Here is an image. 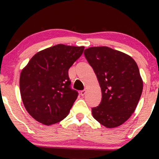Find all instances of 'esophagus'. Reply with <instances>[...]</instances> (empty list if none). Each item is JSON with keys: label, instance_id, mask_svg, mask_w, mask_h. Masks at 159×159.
Segmentation results:
<instances>
[{"label": "esophagus", "instance_id": "1", "mask_svg": "<svg viewBox=\"0 0 159 159\" xmlns=\"http://www.w3.org/2000/svg\"><path fill=\"white\" fill-rule=\"evenodd\" d=\"M86 93V90H81V92H80V94H81L82 96H83L84 95V94Z\"/></svg>", "mask_w": 159, "mask_h": 159}]
</instances>
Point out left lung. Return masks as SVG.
<instances>
[{
    "mask_svg": "<svg viewBox=\"0 0 159 159\" xmlns=\"http://www.w3.org/2000/svg\"><path fill=\"white\" fill-rule=\"evenodd\" d=\"M84 56L97 76L102 99L92 108L95 120L108 128L122 125L133 114L143 92V80L136 62L111 48L91 47Z\"/></svg>",
    "mask_w": 159,
    "mask_h": 159,
    "instance_id": "obj_1",
    "label": "left lung"
}]
</instances>
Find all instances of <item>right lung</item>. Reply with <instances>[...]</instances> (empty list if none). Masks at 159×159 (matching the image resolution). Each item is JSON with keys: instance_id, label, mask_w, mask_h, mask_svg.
Here are the masks:
<instances>
[{"instance_id": "right-lung-1", "label": "right lung", "mask_w": 159, "mask_h": 159, "mask_svg": "<svg viewBox=\"0 0 159 159\" xmlns=\"http://www.w3.org/2000/svg\"><path fill=\"white\" fill-rule=\"evenodd\" d=\"M84 48L54 45L36 53L21 71V99L35 120L51 125L68 115L78 96L77 91L71 88L68 71Z\"/></svg>"}]
</instances>
